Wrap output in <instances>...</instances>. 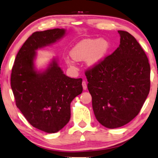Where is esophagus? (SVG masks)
<instances>
[{
  "instance_id": "1",
  "label": "esophagus",
  "mask_w": 158,
  "mask_h": 158,
  "mask_svg": "<svg viewBox=\"0 0 158 158\" xmlns=\"http://www.w3.org/2000/svg\"><path fill=\"white\" fill-rule=\"evenodd\" d=\"M82 86H83L84 90H86V89H87V84H86V82L85 81H82Z\"/></svg>"
}]
</instances>
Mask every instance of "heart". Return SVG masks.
Here are the masks:
<instances>
[{
	"mask_svg": "<svg viewBox=\"0 0 158 158\" xmlns=\"http://www.w3.org/2000/svg\"><path fill=\"white\" fill-rule=\"evenodd\" d=\"M109 48L110 44L105 39H84L72 48L70 56L74 60L87 58L89 65L94 66L104 59Z\"/></svg>",
	"mask_w": 158,
	"mask_h": 158,
	"instance_id": "b5f03b06",
	"label": "heart"
}]
</instances>
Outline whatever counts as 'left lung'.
Here are the masks:
<instances>
[{
	"label": "left lung",
	"mask_w": 158,
	"mask_h": 158,
	"mask_svg": "<svg viewBox=\"0 0 158 158\" xmlns=\"http://www.w3.org/2000/svg\"><path fill=\"white\" fill-rule=\"evenodd\" d=\"M118 33L119 46L85 72L95 116L109 129L137 116L151 89V67L143 49L129 32Z\"/></svg>",
	"instance_id": "left-lung-1"
}]
</instances>
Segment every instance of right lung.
<instances>
[{
	"label": "right lung",
	"mask_w": 158,
	"mask_h": 158,
	"mask_svg": "<svg viewBox=\"0 0 158 158\" xmlns=\"http://www.w3.org/2000/svg\"><path fill=\"white\" fill-rule=\"evenodd\" d=\"M65 34L62 29L34 32L21 47L11 73V88L17 107L29 124L46 133H56L68 123L70 103L83 91L82 79L63 74L56 60L42 73L34 70L35 51Z\"/></svg>",
	"instance_id": "right-lung-1"
}]
</instances>
